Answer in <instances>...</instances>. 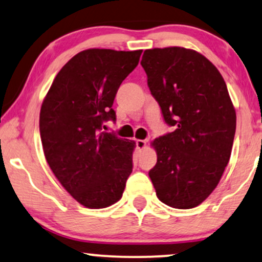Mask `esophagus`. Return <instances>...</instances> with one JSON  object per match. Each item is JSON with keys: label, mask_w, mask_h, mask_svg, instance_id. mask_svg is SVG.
<instances>
[{"label": "esophagus", "mask_w": 262, "mask_h": 262, "mask_svg": "<svg viewBox=\"0 0 262 262\" xmlns=\"http://www.w3.org/2000/svg\"><path fill=\"white\" fill-rule=\"evenodd\" d=\"M135 145H137V150L138 151H142L145 147H146V141L138 139V140H135Z\"/></svg>", "instance_id": "obj_1"}]
</instances>
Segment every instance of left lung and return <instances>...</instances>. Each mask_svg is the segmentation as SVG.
I'll list each match as a JSON object with an SVG mask.
<instances>
[{
    "instance_id": "obj_1",
    "label": "left lung",
    "mask_w": 262,
    "mask_h": 262,
    "mask_svg": "<svg viewBox=\"0 0 262 262\" xmlns=\"http://www.w3.org/2000/svg\"><path fill=\"white\" fill-rule=\"evenodd\" d=\"M141 66L165 123L175 127L152 141L157 163L148 175L158 200L191 209L207 200L223 177L236 111L219 70L193 49H146Z\"/></svg>"
}]
</instances>
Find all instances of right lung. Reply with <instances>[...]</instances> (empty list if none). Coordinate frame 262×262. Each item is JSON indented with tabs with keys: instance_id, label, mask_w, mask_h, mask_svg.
<instances>
[{
	"instance_id": "obj_1",
	"label": "right lung",
	"mask_w": 262,
	"mask_h": 262,
	"mask_svg": "<svg viewBox=\"0 0 262 262\" xmlns=\"http://www.w3.org/2000/svg\"><path fill=\"white\" fill-rule=\"evenodd\" d=\"M142 51L92 48L62 66L43 99L39 134L59 183L91 209L120 201L133 170L135 142L101 130L116 120V93Z\"/></svg>"
}]
</instances>
